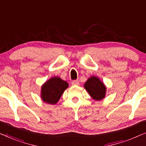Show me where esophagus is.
Segmentation results:
<instances>
[{"mask_svg": "<svg viewBox=\"0 0 146 146\" xmlns=\"http://www.w3.org/2000/svg\"><path fill=\"white\" fill-rule=\"evenodd\" d=\"M72 85H78L79 84V81L78 80H74L72 82Z\"/></svg>", "mask_w": 146, "mask_h": 146, "instance_id": "34e87169", "label": "esophagus"}]
</instances>
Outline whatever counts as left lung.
Instances as JSON below:
<instances>
[{"label": "left lung", "instance_id": "1", "mask_svg": "<svg viewBox=\"0 0 146 146\" xmlns=\"http://www.w3.org/2000/svg\"><path fill=\"white\" fill-rule=\"evenodd\" d=\"M84 88L95 100H100L105 97L106 86L96 77H91L85 83Z\"/></svg>", "mask_w": 146, "mask_h": 146}]
</instances>
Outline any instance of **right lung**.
I'll return each mask as SVG.
<instances>
[{"mask_svg": "<svg viewBox=\"0 0 146 146\" xmlns=\"http://www.w3.org/2000/svg\"><path fill=\"white\" fill-rule=\"evenodd\" d=\"M68 87V84L66 82L58 77L52 78L42 87V99L44 102L55 104Z\"/></svg>", "mask_w": 146, "mask_h": 146, "instance_id": "obj_1", "label": "right lung"}]
</instances>
